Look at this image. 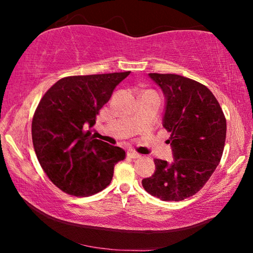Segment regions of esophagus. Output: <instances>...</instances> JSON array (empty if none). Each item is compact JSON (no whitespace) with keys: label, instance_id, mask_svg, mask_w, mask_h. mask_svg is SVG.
<instances>
[{"label":"esophagus","instance_id":"esophagus-1","mask_svg":"<svg viewBox=\"0 0 253 253\" xmlns=\"http://www.w3.org/2000/svg\"><path fill=\"white\" fill-rule=\"evenodd\" d=\"M127 156H129L131 158H139V157H142V155H139V154L136 153L135 151H128L127 152Z\"/></svg>","mask_w":253,"mask_h":253}]
</instances>
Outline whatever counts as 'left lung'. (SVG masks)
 <instances>
[{"label":"left lung","instance_id":"8db88e82","mask_svg":"<svg viewBox=\"0 0 253 253\" xmlns=\"http://www.w3.org/2000/svg\"><path fill=\"white\" fill-rule=\"evenodd\" d=\"M165 97L163 127L170 132L173 161L155 158V172L142 181L163 201L194 195L211 177L223 154L226 121L216 98L204 84L173 74H148Z\"/></svg>","mask_w":253,"mask_h":253}]
</instances>
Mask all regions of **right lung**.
<instances>
[{
    "label": "right lung",
    "mask_w": 253,
    "mask_h": 253,
    "mask_svg": "<svg viewBox=\"0 0 253 253\" xmlns=\"http://www.w3.org/2000/svg\"><path fill=\"white\" fill-rule=\"evenodd\" d=\"M130 74L72 76L42 97L32 119V142L50 181L75 196L96 194L109 185L123 148L92 137L96 116L115 88Z\"/></svg>",
    "instance_id": "1"
}]
</instances>
